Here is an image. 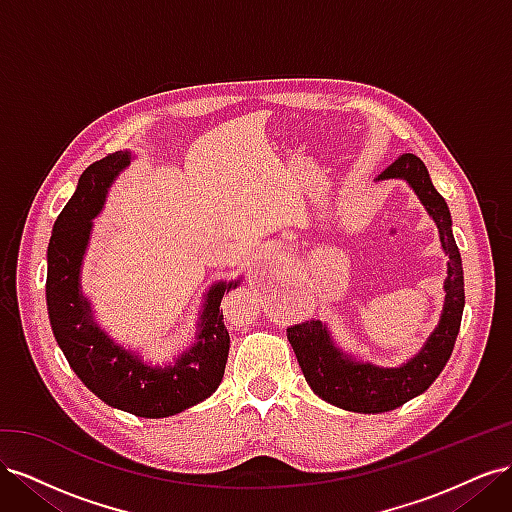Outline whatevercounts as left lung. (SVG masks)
Returning a JSON list of instances; mask_svg holds the SVG:
<instances>
[{
  "instance_id": "1",
  "label": "left lung",
  "mask_w": 512,
  "mask_h": 512,
  "mask_svg": "<svg viewBox=\"0 0 512 512\" xmlns=\"http://www.w3.org/2000/svg\"><path fill=\"white\" fill-rule=\"evenodd\" d=\"M378 179H406L421 203L438 224L444 252L451 258L448 277L444 282L446 303L436 331L427 339L425 348L412 361L401 367H376L371 363H356L331 342L327 324L320 320H305L286 329L303 376L312 391L329 404L350 412L376 414L404 406L412 397L425 393L448 363L457 342L463 303V267L457 243L451 230V213L444 198L433 188L427 168L414 153L399 156Z\"/></svg>"
}]
</instances>
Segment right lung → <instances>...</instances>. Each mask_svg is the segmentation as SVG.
<instances>
[{
    "mask_svg": "<svg viewBox=\"0 0 512 512\" xmlns=\"http://www.w3.org/2000/svg\"><path fill=\"white\" fill-rule=\"evenodd\" d=\"M130 164L128 151L108 153L89 164L76 192L53 224L46 271V305L59 348L74 374L104 404L145 418H164L196 406L218 389L230 350L220 303L239 282L215 284L200 316L198 342L175 365L149 367L115 346L91 320L89 303L79 290V271L108 185Z\"/></svg>",
    "mask_w": 512,
    "mask_h": 512,
    "instance_id": "obj_1",
    "label": "right lung"
}]
</instances>
